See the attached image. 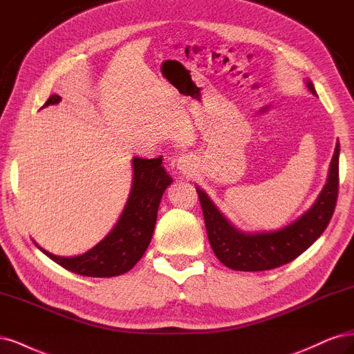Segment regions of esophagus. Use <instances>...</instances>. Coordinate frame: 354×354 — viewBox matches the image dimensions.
<instances>
[{
    "instance_id": "34e87169",
    "label": "esophagus",
    "mask_w": 354,
    "mask_h": 354,
    "mask_svg": "<svg viewBox=\"0 0 354 354\" xmlns=\"http://www.w3.org/2000/svg\"><path fill=\"white\" fill-rule=\"evenodd\" d=\"M175 166L180 174H189L192 170V158L189 156H180L179 158H176Z\"/></svg>"
}]
</instances>
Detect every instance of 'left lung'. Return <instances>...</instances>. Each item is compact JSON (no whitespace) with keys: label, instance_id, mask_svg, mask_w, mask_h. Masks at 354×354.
Instances as JSON below:
<instances>
[{"label":"left lung","instance_id":"1","mask_svg":"<svg viewBox=\"0 0 354 354\" xmlns=\"http://www.w3.org/2000/svg\"><path fill=\"white\" fill-rule=\"evenodd\" d=\"M306 85L316 95L313 84L306 81ZM338 158L339 142L335 145L329 165L326 184L313 206L278 231L244 232L236 230L207 194L197 187L209 243L216 257L234 270L260 272L287 265L304 253L322 235L333 218L338 197Z\"/></svg>","mask_w":354,"mask_h":354}]
</instances>
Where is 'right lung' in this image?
Instances as JSON below:
<instances>
[{
  "label": "right lung",
  "mask_w": 354,
  "mask_h": 354,
  "mask_svg": "<svg viewBox=\"0 0 354 354\" xmlns=\"http://www.w3.org/2000/svg\"><path fill=\"white\" fill-rule=\"evenodd\" d=\"M60 101V95L53 94L42 109L59 104ZM162 160V156L151 160L132 158L133 178L128 201L115 227L95 247L75 257L54 256L47 250L38 248L57 265L77 275L110 278L131 270L150 245L160 200L174 180L166 174Z\"/></svg>",
  "instance_id": "1"
}]
</instances>
